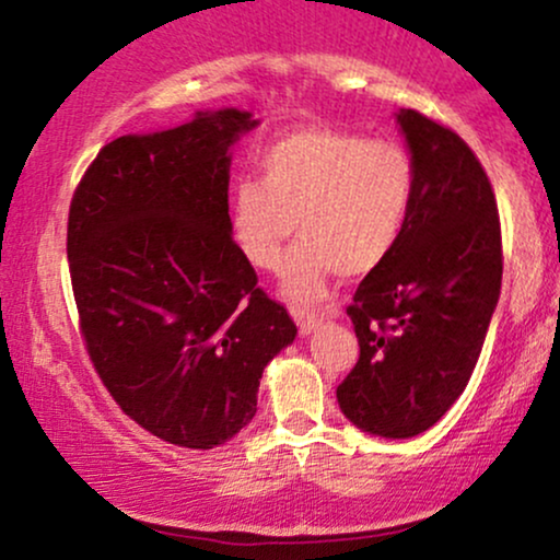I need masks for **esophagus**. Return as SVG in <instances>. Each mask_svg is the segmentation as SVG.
Listing matches in <instances>:
<instances>
[{
    "label": "esophagus",
    "mask_w": 560,
    "mask_h": 560,
    "mask_svg": "<svg viewBox=\"0 0 560 560\" xmlns=\"http://www.w3.org/2000/svg\"><path fill=\"white\" fill-rule=\"evenodd\" d=\"M292 316H294V320H298L300 334H311L324 318H337L339 311H337V307H334V305H326L320 313H316V311H305V307H294Z\"/></svg>",
    "instance_id": "esophagus-1"
}]
</instances>
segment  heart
<instances>
[{"instance_id":"b5f03b06","label":"heart","mask_w":560,"mask_h":560,"mask_svg":"<svg viewBox=\"0 0 560 560\" xmlns=\"http://www.w3.org/2000/svg\"><path fill=\"white\" fill-rule=\"evenodd\" d=\"M416 191V165L402 144L329 126H302L262 152L260 182L231 191V229L244 258L276 271L294 234L284 289L316 300L326 279L363 276L400 240Z\"/></svg>"}]
</instances>
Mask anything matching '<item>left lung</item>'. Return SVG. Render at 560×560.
Instances as JSON below:
<instances>
[{
  "instance_id": "left-lung-1",
  "label": "left lung",
  "mask_w": 560,
  "mask_h": 560,
  "mask_svg": "<svg viewBox=\"0 0 560 560\" xmlns=\"http://www.w3.org/2000/svg\"><path fill=\"white\" fill-rule=\"evenodd\" d=\"M416 191L400 240L347 307L361 358L337 387L363 432L408 440L464 395L503 279L494 191L471 147L416 110L397 113Z\"/></svg>"
}]
</instances>
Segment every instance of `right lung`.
I'll list each match as a JSON object with an SVG mask.
<instances>
[{
	"instance_id": "1",
	"label": "right lung",
	"mask_w": 560,
	"mask_h": 560,
	"mask_svg": "<svg viewBox=\"0 0 560 560\" xmlns=\"http://www.w3.org/2000/svg\"><path fill=\"white\" fill-rule=\"evenodd\" d=\"M255 126L226 107L120 137L70 199V284L94 371L126 416L178 447L247 427L262 369L298 334L231 240V144Z\"/></svg>"
}]
</instances>
